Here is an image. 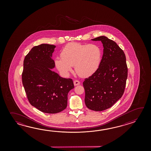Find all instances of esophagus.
<instances>
[{"instance_id":"esophagus-1","label":"esophagus","mask_w":151,"mask_h":151,"mask_svg":"<svg viewBox=\"0 0 151 151\" xmlns=\"http://www.w3.org/2000/svg\"><path fill=\"white\" fill-rule=\"evenodd\" d=\"M80 81L79 80H74V86H77L80 85Z\"/></svg>"}]
</instances>
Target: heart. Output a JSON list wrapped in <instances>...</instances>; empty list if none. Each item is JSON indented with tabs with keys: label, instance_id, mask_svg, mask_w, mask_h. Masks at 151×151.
<instances>
[{
	"label": "heart",
	"instance_id": "obj_1",
	"mask_svg": "<svg viewBox=\"0 0 151 151\" xmlns=\"http://www.w3.org/2000/svg\"><path fill=\"white\" fill-rule=\"evenodd\" d=\"M61 58L55 59V64L64 76H68L74 66L77 74L81 77H89L99 66L102 51L96 44H83L70 42L65 46L60 53Z\"/></svg>",
	"mask_w": 151,
	"mask_h": 151
}]
</instances>
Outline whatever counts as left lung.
<instances>
[{
	"mask_svg": "<svg viewBox=\"0 0 151 151\" xmlns=\"http://www.w3.org/2000/svg\"><path fill=\"white\" fill-rule=\"evenodd\" d=\"M101 41L104 47L99 68L91 76L85 79V103L95 111L108 109L122 98L127 78L126 56L116 42L105 36L92 39Z\"/></svg>",
	"mask_w": 151,
	"mask_h": 151,
	"instance_id": "left-lung-1",
	"label": "left lung"
}]
</instances>
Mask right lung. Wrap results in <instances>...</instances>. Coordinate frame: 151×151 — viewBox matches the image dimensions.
Instances as JSON below:
<instances>
[{"label": "right lung", "mask_w": 151, "mask_h": 151, "mask_svg": "<svg viewBox=\"0 0 151 151\" xmlns=\"http://www.w3.org/2000/svg\"><path fill=\"white\" fill-rule=\"evenodd\" d=\"M55 46L42 44L33 47L24 60L22 83L29 103L42 112L57 113L68 105V93L74 88L73 80L52 70Z\"/></svg>", "instance_id": "right-lung-1"}]
</instances>
